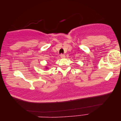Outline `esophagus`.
<instances>
[{
  "label": "esophagus",
  "instance_id": "obj_1",
  "mask_svg": "<svg viewBox=\"0 0 121 121\" xmlns=\"http://www.w3.org/2000/svg\"><path fill=\"white\" fill-rule=\"evenodd\" d=\"M60 57L61 58H65V54H61V55H60Z\"/></svg>",
  "mask_w": 121,
  "mask_h": 121
}]
</instances>
